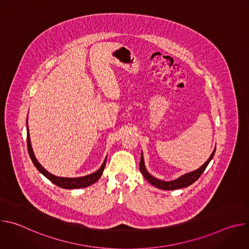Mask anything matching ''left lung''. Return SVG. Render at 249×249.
Masks as SVG:
<instances>
[{
	"label": "left lung",
	"mask_w": 249,
	"mask_h": 249,
	"mask_svg": "<svg viewBox=\"0 0 249 249\" xmlns=\"http://www.w3.org/2000/svg\"><path fill=\"white\" fill-rule=\"evenodd\" d=\"M216 152V148L213 151V153L211 154L210 158L207 160V161L200 166L198 169L193 170L191 172L185 173L181 176H179L178 178H176L174 180L171 181H164V180H160L159 178H156L155 176H153L152 174L149 173V171L146 168L145 165V160H144V156L143 153H141V161H140V170L141 173L143 174V176L145 177V179L152 184L153 186L159 188V189H162V190H175V189H180V188H184L187 187L189 185H191L192 183H194L199 177L201 176V174L204 172V170L206 169L207 165L209 164V162L212 160L213 157H214Z\"/></svg>",
	"instance_id": "1"
}]
</instances>
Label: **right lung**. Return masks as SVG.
Returning a JSON list of instances; mask_svg holds the SVG:
<instances>
[{"mask_svg": "<svg viewBox=\"0 0 249 249\" xmlns=\"http://www.w3.org/2000/svg\"><path fill=\"white\" fill-rule=\"evenodd\" d=\"M26 131H27V150H28V154H29V157H30L33 164L35 165V167L38 169V171L40 173H42L46 177V178H48L55 185H57L61 188H65V189H79V188L88 187V186L95 183L100 178V176L102 175V172H103V169L105 167L106 158H105L103 163L101 164V166L95 172H92V173L85 175V176L60 177V176H56V175L50 173L39 163V161L36 160V158H35V156H34V153H33V150H32V147H31V143H30L27 119H26Z\"/></svg>", "mask_w": 249, "mask_h": 249, "instance_id": "1", "label": "right lung"}]
</instances>
